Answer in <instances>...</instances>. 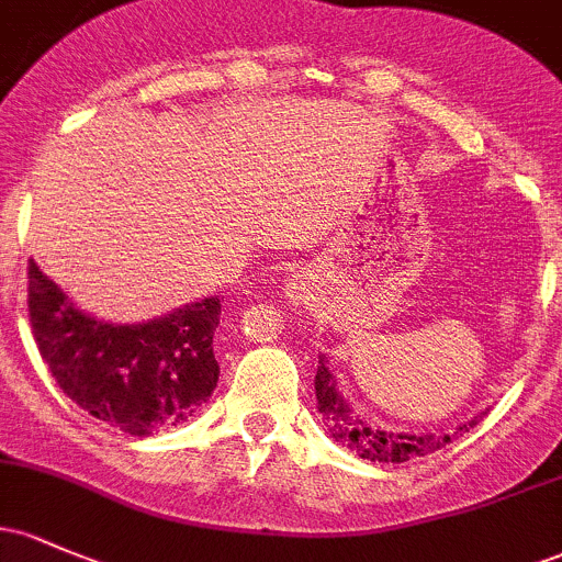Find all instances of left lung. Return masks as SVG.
<instances>
[{"instance_id":"1","label":"left lung","mask_w":562,"mask_h":562,"mask_svg":"<svg viewBox=\"0 0 562 562\" xmlns=\"http://www.w3.org/2000/svg\"><path fill=\"white\" fill-rule=\"evenodd\" d=\"M314 390H317V411L323 413V422L333 429V437L338 442H347L360 459L368 461H381V464H403V461L422 459V456L440 451L448 442L453 440L459 431H470V427L485 416V411L480 416H474L472 422L461 424L459 431L453 435H405V431H386L368 418L357 416L355 408L347 403L341 390H338V381L333 375L328 357L319 355L317 375H314Z\"/></svg>"}]
</instances>
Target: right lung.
<instances>
[{
	"mask_svg": "<svg viewBox=\"0 0 562 562\" xmlns=\"http://www.w3.org/2000/svg\"><path fill=\"white\" fill-rule=\"evenodd\" d=\"M218 317L221 299L211 295L151 323H101L29 261V319L42 360L66 397L127 435L178 427L207 403L221 373Z\"/></svg>",
	"mask_w": 562,
	"mask_h": 562,
	"instance_id": "1",
	"label": "right lung"
}]
</instances>
